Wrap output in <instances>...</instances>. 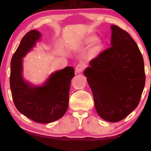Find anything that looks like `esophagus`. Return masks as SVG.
<instances>
[{
	"label": "esophagus",
	"instance_id": "obj_1",
	"mask_svg": "<svg viewBox=\"0 0 151 151\" xmlns=\"http://www.w3.org/2000/svg\"><path fill=\"white\" fill-rule=\"evenodd\" d=\"M85 64L80 63V64H78V65L76 66L75 70L76 71V73H80L81 72H83V71L84 70V69H85Z\"/></svg>",
	"mask_w": 151,
	"mask_h": 151
}]
</instances>
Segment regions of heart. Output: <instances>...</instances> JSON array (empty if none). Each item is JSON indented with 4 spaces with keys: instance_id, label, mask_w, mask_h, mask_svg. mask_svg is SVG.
Wrapping results in <instances>:
<instances>
[{
    "instance_id": "obj_1",
    "label": "heart",
    "mask_w": 151,
    "mask_h": 151,
    "mask_svg": "<svg viewBox=\"0 0 151 151\" xmlns=\"http://www.w3.org/2000/svg\"><path fill=\"white\" fill-rule=\"evenodd\" d=\"M96 40V38L95 37H91L89 38V39L87 40V42H94V40ZM101 48H102V45L101 42H96V45L94 46L93 47V48L90 51V55L91 57H96V56L99 54V52H100V51L101 50Z\"/></svg>"
}]
</instances>
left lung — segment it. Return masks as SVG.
Listing matches in <instances>:
<instances>
[{
    "instance_id": "obj_1",
    "label": "left lung",
    "mask_w": 151,
    "mask_h": 151,
    "mask_svg": "<svg viewBox=\"0 0 151 151\" xmlns=\"http://www.w3.org/2000/svg\"><path fill=\"white\" fill-rule=\"evenodd\" d=\"M111 47L90 61L84 72L102 119L118 122L137 108L145 85L144 60L137 43L112 25Z\"/></svg>"
}]
</instances>
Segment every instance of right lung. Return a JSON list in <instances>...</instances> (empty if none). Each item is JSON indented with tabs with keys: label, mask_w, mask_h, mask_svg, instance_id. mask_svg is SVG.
Here are the masks:
<instances>
[{
	"label": "right lung",
	"mask_w": 151,
	"mask_h": 151,
	"mask_svg": "<svg viewBox=\"0 0 151 151\" xmlns=\"http://www.w3.org/2000/svg\"><path fill=\"white\" fill-rule=\"evenodd\" d=\"M40 37L39 32L32 30L22 39L11 59L10 86L14 104L20 113L37 122L49 123L63 116L68 109L75 70L67 66L57 71L41 86L34 87L25 83L22 77V58Z\"/></svg>",
	"instance_id": "right-lung-1"
}]
</instances>
